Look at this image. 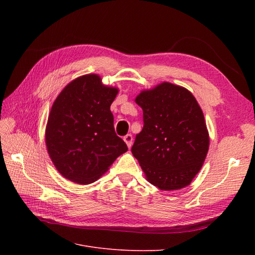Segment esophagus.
<instances>
[{
  "instance_id": "34e87169",
  "label": "esophagus",
  "mask_w": 255,
  "mask_h": 255,
  "mask_svg": "<svg viewBox=\"0 0 255 255\" xmlns=\"http://www.w3.org/2000/svg\"><path fill=\"white\" fill-rule=\"evenodd\" d=\"M123 140L126 141V143H127V145L128 146V148H130V146H132V144H133V136H132V134L126 135L125 137H123Z\"/></svg>"
}]
</instances>
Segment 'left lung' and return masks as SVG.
Here are the masks:
<instances>
[{
  "label": "left lung",
  "mask_w": 255,
  "mask_h": 255,
  "mask_svg": "<svg viewBox=\"0 0 255 255\" xmlns=\"http://www.w3.org/2000/svg\"><path fill=\"white\" fill-rule=\"evenodd\" d=\"M143 128L132 153L145 179L160 190L188 186L202 168L210 146L203 112L191 92L163 82L135 99Z\"/></svg>",
  "instance_id": "1"
}]
</instances>
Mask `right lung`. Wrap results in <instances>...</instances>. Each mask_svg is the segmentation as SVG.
Segmentation results:
<instances>
[{
	"label": "right lung",
	"mask_w": 255,
	"mask_h": 255,
	"mask_svg": "<svg viewBox=\"0 0 255 255\" xmlns=\"http://www.w3.org/2000/svg\"><path fill=\"white\" fill-rule=\"evenodd\" d=\"M119 89L98 74L71 81L54 101L45 127V144L56 170L87 185L100 179L128 146L115 133L111 105Z\"/></svg>",
	"instance_id": "1"
}]
</instances>
